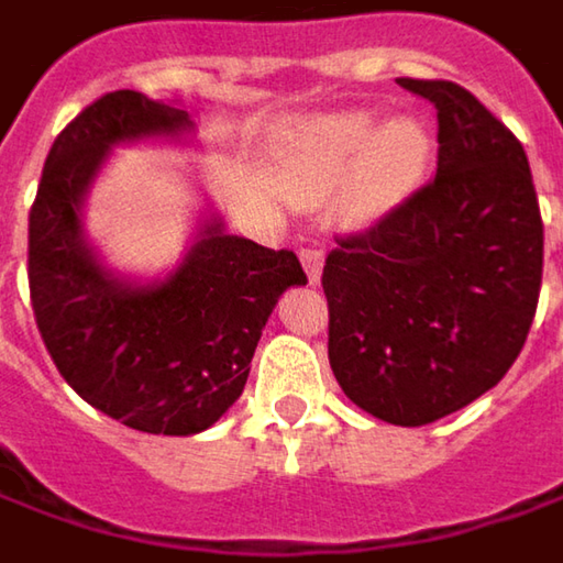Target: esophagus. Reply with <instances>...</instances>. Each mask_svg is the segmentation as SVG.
Returning a JSON list of instances; mask_svg holds the SVG:
<instances>
[{
    "mask_svg": "<svg viewBox=\"0 0 563 563\" xmlns=\"http://www.w3.org/2000/svg\"><path fill=\"white\" fill-rule=\"evenodd\" d=\"M301 265L303 272H307V282L317 285V282H320V272H323V250H317V246L301 250Z\"/></svg>",
    "mask_w": 563,
    "mask_h": 563,
    "instance_id": "34e87169",
    "label": "esophagus"
}]
</instances>
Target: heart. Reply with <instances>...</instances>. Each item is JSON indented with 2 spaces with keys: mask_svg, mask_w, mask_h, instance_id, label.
Listing matches in <instances>:
<instances>
[{
  "mask_svg": "<svg viewBox=\"0 0 563 563\" xmlns=\"http://www.w3.org/2000/svg\"><path fill=\"white\" fill-rule=\"evenodd\" d=\"M429 134L417 118L378 124L368 111L323 114L301 128L285 159V185L295 195H320L355 173L349 208L375 218L420 179Z\"/></svg>",
  "mask_w": 563,
  "mask_h": 563,
  "instance_id": "1",
  "label": "heart"
}]
</instances>
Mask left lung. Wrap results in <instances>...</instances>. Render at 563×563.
I'll return each mask as SVG.
<instances>
[{
  "instance_id": "left-lung-1",
  "label": "left lung",
  "mask_w": 563,
  "mask_h": 563,
  "mask_svg": "<svg viewBox=\"0 0 563 563\" xmlns=\"http://www.w3.org/2000/svg\"><path fill=\"white\" fill-rule=\"evenodd\" d=\"M435 104V179L323 265L330 368L394 426L442 420L500 382L542 288L544 230L522 143L467 89L397 79Z\"/></svg>"
}]
</instances>
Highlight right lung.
<instances>
[{
    "label": "right lung",
    "instance_id": "obj_1",
    "mask_svg": "<svg viewBox=\"0 0 563 563\" xmlns=\"http://www.w3.org/2000/svg\"><path fill=\"white\" fill-rule=\"evenodd\" d=\"M191 134L181 104L134 89L101 96L54 141L27 218L31 303L54 365L86 404L153 435H195L221 420L278 298L307 285L295 253L227 233L218 211H205L163 278L104 265L86 233V201L111 150Z\"/></svg>",
    "mask_w": 563,
    "mask_h": 563
}]
</instances>
